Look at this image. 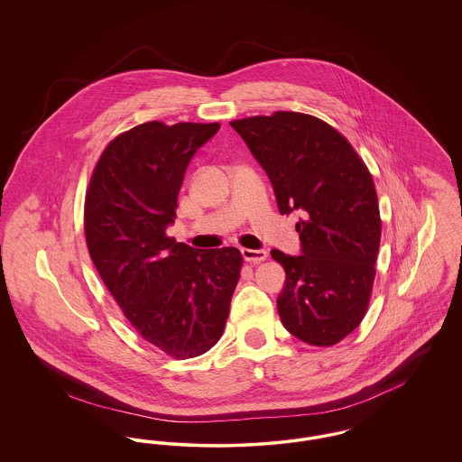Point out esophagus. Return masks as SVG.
<instances>
[{
    "mask_svg": "<svg viewBox=\"0 0 462 462\" xmlns=\"http://www.w3.org/2000/svg\"><path fill=\"white\" fill-rule=\"evenodd\" d=\"M242 258L245 260V262H249V263H262L266 260V256H268V253L264 251V249H242Z\"/></svg>",
    "mask_w": 462,
    "mask_h": 462,
    "instance_id": "1",
    "label": "esophagus"
}]
</instances>
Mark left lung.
Here are the masks:
<instances>
[{"label": "left lung", "mask_w": 462, "mask_h": 462, "mask_svg": "<svg viewBox=\"0 0 462 462\" xmlns=\"http://www.w3.org/2000/svg\"><path fill=\"white\" fill-rule=\"evenodd\" d=\"M230 126L263 166L279 211L301 213L303 254L272 251L286 270L281 320L308 345L332 346L360 326L373 294L381 217L369 168L341 133L310 114L277 110Z\"/></svg>", "instance_id": "obj_1"}]
</instances>
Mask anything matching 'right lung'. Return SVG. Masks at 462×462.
Listing matches in <instances>:
<instances>
[{
	"label": "right lung",
	"mask_w": 462,
	"mask_h": 462,
	"mask_svg": "<svg viewBox=\"0 0 462 462\" xmlns=\"http://www.w3.org/2000/svg\"><path fill=\"white\" fill-rule=\"evenodd\" d=\"M218 123L161 121L117 134L85 199L91 262L134 330L173 358L211 350L241 279L237 247L194 249L166 236L185 170Z\"/></svg>",
	"instance_id": "obj_1"
}]
</instances>
